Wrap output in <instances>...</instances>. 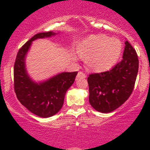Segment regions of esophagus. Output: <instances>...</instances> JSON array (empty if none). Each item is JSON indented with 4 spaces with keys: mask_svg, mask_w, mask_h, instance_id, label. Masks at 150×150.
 Listing matches in <instances>:
<instances>
[{
    "mask_svg": "<svg viewBox=\"0 0 150 150\" xmlns=\"http://www.w3.org/2000/svg\"><path fill=\"white\" fill-rule=\"evenodd\" d=\"M87 77V75H86L85 73H84L83 72H79L78 73H77V78L79 79V78H85V77Z\"/></svg>",
    "mask_w": 150,
    "mask_h": 150,
    "instance_id": "esophagus-1",
    "label": "esophagus"
}]
</instances>
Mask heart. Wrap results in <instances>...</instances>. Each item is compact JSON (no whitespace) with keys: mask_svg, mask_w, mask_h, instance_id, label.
<instances>
[{"mask_svg":"<svg viewBox=\"0 0 150 150\" xmlns=\"http://www.w3.org/2000/svg\"><path fill=\"white\" fill-rule=\"evenodd\" d=\"M122 51L121 42L116 38L104 34H94L81 41L77 53L85 57V64L89 70L104 72L116 64Z\"/></svg>","mask_w":150,"mask_h":150,"instance_id":"1","label":"heart"}]
</instances>
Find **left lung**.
<instances>
[{
    "mask_svg": "<svg viewBox=\"0 0 150 150\" xmlns=\"http://www.w3.org/2000/svg\"><path fill=\"white\" fill-rule=\"evenodd\" d=\"M123 60L109 71L89 75V101L97 111L109 113L128 99L138 72L137 53L128 41L125 42Z\"/></svg>",
    "mask_w": 150,
    "mask_h": 150,
    "instance_id": "1",
    "label": "left lung"
}]
</instances>
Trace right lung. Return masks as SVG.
Masks as SVG:
<instances>
[{
  "mask_svg": "<svg viewBox=\"0 0 150 150\" xmlns=\"http://www.w3.org/2000/svg\"><path fill=\"white\" fill-rule=\"evenodd\" d=\"M56 34L53 32L35 34L19 50L14 65V89L18 99L29 111L42 118L52 116L61 110L65 93L73 84L77 74V72H64L39 83L27 74L25 57L32 42Z\"/></svg>",
  "mask_w": 150,
  "mask_h": 150,
  "instance_id": "1",
  "label": "right lung"
}]
</instances>
